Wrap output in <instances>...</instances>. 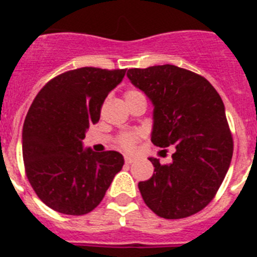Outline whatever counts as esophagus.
Wrapping results in <instances>:
<instances>
[{"label":"esophagus","instance_id":"34e87169","mask_svg":"<svg viewBox=\"0 0 257 257\" xmlns=\"http://www.w3.org/2000/svg\"><path fill=\"white\" fill-rule=\"evenodd\" d=\"M134 161H135V158H134V157H128V156L124 157V162H126V165H131Z\"/></svg>","mask_w":257,"mask_h":257}]
</instances>
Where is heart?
I'll return each instance as SVG.
<instances>
[{
	"instance_id": "heart-1",
	"label": "heart",
	"mask_w": 257,
	"mask_h": 257,
	"mask_svg": "<svg viewBox=\"0 0 257 257\" xmlns=\"http://www.w3.org/2000/svg\"><path fill=\"white\" fill-rule=\"evenodd\" d=\"M136 91H128L126 94L127 95H131V94H135ZM140 133H127L123 134V135L119 138V145H121L123 149H127V151H130V149L134 148V144L138 139H139Z\"/></svg>"
}]
</instances>
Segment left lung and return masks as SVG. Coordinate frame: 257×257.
Returning <instances> with one entry per match:
<instances>
[{"label":"left lung","mask_w":257,"mask_h":257,"mask_svg":"<svg viewBox=\"0 0 257 257\" xmlns=\"http://www.w3.org/2000/svg\"><path fill=\"white\" fill-rule=\"evenodd\" d=\"M127 77L153 105L152 143L175 148L169 165L149 157L156 174L139 183L145 205L165 219L194 215L212 201L233 156L221 97L207 79L176 65L128 69Z\"/></svg>","instance_id":"1"}]
</instances>
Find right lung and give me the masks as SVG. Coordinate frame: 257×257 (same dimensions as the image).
<instances>
[{
  "mask_svg": "<svg viewBox=\"0 0 257 257\" xmlns=\"http://www.w3.org/2000/svg\"><path fill=\"white\" fill-rule=\"evenodd\" d=\"M124 74L126 69L69 70L46 83L32 103L23 126V160L32 188L54 211H92L122 170L119 152L96 153L83 148L82 140Z\"/></svg>",
  "mask_w": 257,
  "mask_h": 257,
  "instance_id": "add662e5",
  "label": "right lung"
}]
</instances>
